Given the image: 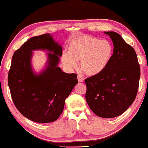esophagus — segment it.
I'll return each mask as SVG.
<instances>
[{"instance_id": "esophagus-1", "label": "esophagus", "mask_w": 148, "mask_h": 148, "mask_svg": "<svg viewBox=\"0 0 148 148\" xmlns=\"http://www.w3.org/2000/svg\"><path fill=\"white\" fill-rule=\"evenodd\" d=\"M78 80L79 82H82L84 81V78L81 76H78Z\"/></svg>"}]
</instances>
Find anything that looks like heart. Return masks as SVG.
<instances>
[{
  "mask_svg": "<svg viewBox=\"0 0 148 148\" xmlns=\"http://www.w3.org/2000/svg\"><path fill=\"white\" fill-rule=\"evenodd\" d=\"M69 53L62 56L65 66L70 69L78 67L88 76L102 73L110 63L113 54V47L108 41L92 36H82L74 39L68 47Z\"/></svg>",
  "mask_w": 148,
  "mask_h": 148,
  "instance_id": "obj_1",
  "label": "heart"
}]
</instances>
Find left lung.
<instances>
[{
	"label": "left lung",
	"instance_id": "left-lung-1",
	"mask_svg": "<svg viewBox=\"0 0 148 148\" xmlns=\"http://www.w3.org/2000/svg\"><path fill=\"white\" fill-rule=\"evenodd\" d=\"M111 38L114 52L104 71L85 80L86 100L99 117L115 118L123 114L135 100L140 68L136 53L115 32H104Z\"/></svg>",
	"mask_w": 148,
	"mask_h": 148
}]
</instances>
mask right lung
<instances>
[{"mask_svg":"<svg viewBox=\"0 0 148 148\" xmlns=\"http://www.w3.org/2000/svg\"><path fill=\"white\" fill-rule=\"evenodd\" d=\"M47 50L48 60L38 74L32 69L34 50ZM62 47L50 34L28 39L14 52L8 84L15 106L26 118L38 123L54 122L62 113L65 100L78 83L76 74L58 67Z\"/></svg>","mask_w":148,"mask_h":148,"instance_id":"1","label":"right lung"}]
</instances>
